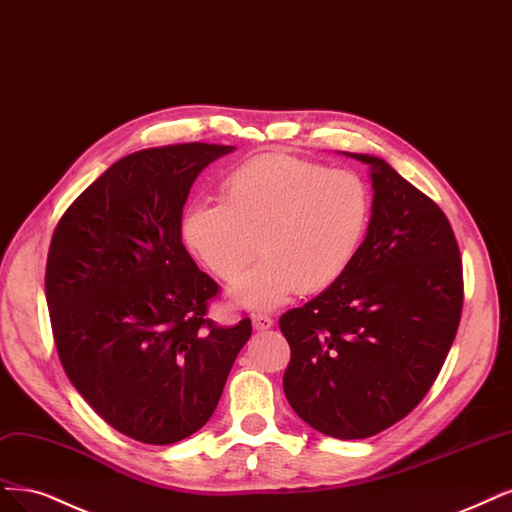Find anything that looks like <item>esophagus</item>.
<instances>
[{
	"label": "esophagus",
	"mask_w": 512,
	"mask_h": 512,
	"mask_svg": "<svg viewBox=\"0 0 512 512\" xmlns=\"http://www.w3.org/2000/svg\"><path fill=\"white\" fill-rule=\"evenodd\" d=\"M252 326H254V330H269L273 326V317L264 315V313H256V315H252Z\"/></svg>",
	"instance_id": "obj_1"
}]
</instances>
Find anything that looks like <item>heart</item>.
Segmentation results:
<instances>
[{
    "instance_id": "heart-1",
    "label": "heart",
    "mask_w": 512,
    "mask_h": 512,
    "mask_svg": "<svg viewBox=\"0 0 512 512\" xmlns=\"http://www.w3.org/2000/svg\"><path fill=\"white\" fill-rule=\"evenodd\" d=\"M373 216V195L354 171L288 154H262L222 182V201L188 205V248L222 281H235L258 250L264 256L233 290L248 309H273L294 292L317 294L347 273Z\"/></svg>"
}]
</instances>
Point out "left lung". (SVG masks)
Instances as JSON below:
<instances>
[{"label": "left lung", "mask_w": 512, "mask_h": 512, "mask_svg": "<svg viewBox=\"0 0 512 512\" xmlns=\"http://www.w3.org/2000/svg\"><path fill=\"white\" fill-rule=\"evenodd\" d=\"M370 167L373 216L347 273L279 317L290 343L284 392L332 438H368L421 402L455 339L464 305L460 248L447 216L383 158Z\"/></svg>", "instance_id": "8db88e82"}]
</instances>
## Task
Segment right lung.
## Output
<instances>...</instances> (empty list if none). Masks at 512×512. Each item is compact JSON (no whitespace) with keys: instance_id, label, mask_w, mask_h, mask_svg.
Returning <instances> with one entry per match:
<instances>
[{"instance_id":"1","label":"right lung","mask_w":512,"mask_h":512,"mask_svg":"<svg viewBox=\"0 0 512 512\" xmlns=\"http://www.w3.org/2000/svg\"><path fill=\"white\" fill-rule=\"evenodd\" d=\"M233 146L175 144L120 158L67 207L50 241L46 303L69 381L108 424L171 445L214 415L252 334L218 326V284L182 243L197 175Z\"/></svg>"}]
</instances>
